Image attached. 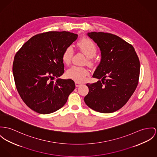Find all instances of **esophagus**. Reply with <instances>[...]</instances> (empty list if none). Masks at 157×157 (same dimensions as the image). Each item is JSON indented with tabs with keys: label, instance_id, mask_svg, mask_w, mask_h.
Wrapping results in <instances>:
<instances>
[{
	"label": "esophagus",
	"instance_id": "obj_1",
	"mask_svg": "<svg viewBox=\"0 0 157 157\" xmlns=\"http://www.w3.org/2000/svg\"><path fill=\"white\" fill-rule=\"evenodd\" d=\"M81 84H82L80 83V82H75L76 86H80Z\"/></svg>",
	"mask_w": 157,
	"mask_h": 157
}]
</instances>
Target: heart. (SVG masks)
<instances>
[{"label":"heart","instance_id":"1","mask_svg":"<svg viewBox=\"0 0 157 157\" xmlns=\"http://www.w3.org/2000/svg\"><path fill=\"white\" fill-rule=\"evenodd\" d=\"M78 47L86 57L92 58L96 54L97 48L94 43L88 38H83L78 43ZM73 49L68 47L64 49L62 54V60L66 64H69L72 57ZM88 71L82 67L73 66L66 72V75L69 78L72 79L77 82L84 81L86 76L88 75Z\"/></svg>","mask_w":157,"mask_h":157}]
</instances>
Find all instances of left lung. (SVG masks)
Returning <instances> with one entry per match:
<instances>
[{"label":"left lung","mask_w":157,"mask_h":157,"mask_svg":"<svg viewBox=\"0 0 157 157\" xmlns=\"http://www.w3.org/2000/svg\"><path fill=\"white\" fill-rule=\"evenodd\" d=\"M87 35L101 52V60L93 75L101 81L86 84L89 92L85 103L98 112H115L125 105L137 86L139 59L133 46L119 36L96 32Z\"/></svg>","instance_id":"8db88e82"}]
</instances>
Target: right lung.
<instances>
[{
  "instance_id": "right-lung-1",
  "label": "right lung",
  "mask_w": 157,
  "mask_h": 157,
  "mask_svg": "<svg viewBox=\"0 0 157 157\" xmlns=\"http://www.w3.org/2000/svg\"><path fill=\"white\" fill-rule=\"evenodd\" d=\"M78 35L69 32H48L27 40L14 57L12 72L17 90L26 105L40 114L62 108L75 84L59 78L64 72L62 54ZM58 79L56 82L53 79Z\"/></svg>"
}]
</instances>
